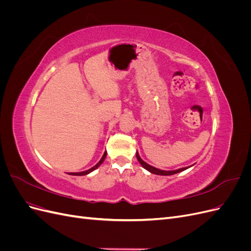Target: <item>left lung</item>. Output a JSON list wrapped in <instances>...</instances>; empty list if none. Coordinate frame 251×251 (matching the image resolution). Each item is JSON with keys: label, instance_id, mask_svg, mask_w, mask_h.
<instances>
[{"label": "left lung", "instance_id": "left-lung-1", "mask_svg": "<svg viewBox=\"0 0 251 251\" xmlns=\"http://www.w3.org/2000/svg\"><path fill=\"white\" fill-rule=\"evenodd\" d=\"M136 157H137L139 163H140L147 171H149V172L151 173V174H155V175H161V176H170V175L177 174V173H180V172H182V171H184V170L187 169V168H183V169H179V170H175V171H162V170H159V169L154 168V166H151V165L148 164L147 162H144V161L142 160V159L139 157V154H138V153H136Z\"/></svg>", "mask_w": 251, "mask_h": 251}]
</instances>
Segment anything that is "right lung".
Here are the masks:
<instances>
[{
  "label": "right lung",
  "mask_w": 251,
  "mask_h": 251,
  "mask_svg": "<svg viewBox=\"0 0 251 251\" xmlns=\"http://www.w3.org/2000/svg\"><path fill=\"white\" fill-rule=\"evenodd\" d=\"M105 156H107V151H104V153H103V156L101 157V159L100 160V162H98L96 165H94L93 168H91L90 170H87V171H85V172H79V173H70L69 175H73V176H83V175H88V174H90L91 172H93L94 170H96L97 168H100V165L104 161Z\"/></svg>",
  "instance_id": "obj_1"
}]
</instances>
